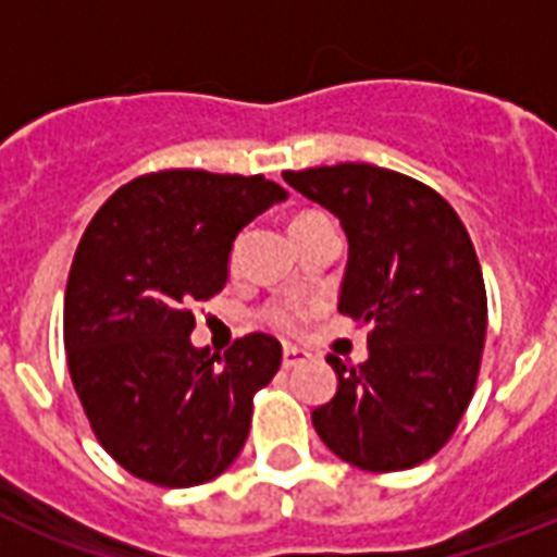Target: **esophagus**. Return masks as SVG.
I'll return each mask as SVG.
<instances>
[{
    "label": "esophagus",
    "mask_w": 557,
    "mask_h": 557,
    "mask_svg": "<svg viewBox=\"0 0 557 557\" xmlns=\"http://www.w3.org/2000/svg\"><path fill=\"white\" fill-rule=\"evenodd\" d=\"M306 361H309V352H304V349H297V347L283 349V367H286V370H292V367L297 364H306Z\"/></svg>",
    "instance_id": "obj_1"
}]
</instances>
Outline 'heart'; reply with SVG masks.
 Instances as JSON below:
<instances>
[{
    "label": "heart",
    "instance_id": "1",
    "mask_svg": "<svg viewBox=\"0 0 557 557\" xmlns=\"http://www.w3.org/2000/svg\"><path fill=\"white\" fill-rule=\"evenodd\" d=\"M318 216H323V213H318V210H306V213L295 216V222H292V225H304V222H312V219H318ZM236 257H239V239H236L234 248H231V265L236 262ZM306 312H309V309L300 304H274L265 309V314H262V318H265V323H269V326H274V330L297 332L300 330V323H304Z\"/></svg>",
    "mask_w": 557,
    "mask_h": 557
}]
</instances>
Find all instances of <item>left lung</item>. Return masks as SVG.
I'll return each instance as SVG.
<instances>
[{"label":"left lung","mask_w":557,"mask_h":557,"mask_svg":"<svg viewBox=\"0 0 557 557\" xmlns=\"http://www.w3.org/2000/svg\"><path fill=\"white\" fill-rule=\"evenodd\" d=\"M283 178L341 219L338 312L370 326L364 364L326 358L338 393L314 407V431L361 471L419 466L454 436L480 375L488 300L474 243L440 193L396 170L347 161Z\"/></svg>","instance_id":"left-lung-1"}]
</instances>
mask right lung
Segmentation results:
<instances>
[{
    "mask_svg": "<svg viewBox=\"0 0 557 557\" xmlns=\"http://www.w3.org/2000/svg\"><path fill=\"white\" fill-rule=\"evenodd\" d=\"M286 199L265 176L159 170L103 201L74 251L63 306L72 384L91 433L144 483L190 488L243 450L253 393L283 361L251 332L196 349L193 306L222 292L236 234Z\"/></svg>",
    "mask_w": 557,
    "mask_h": 557,
    "instance_id": "right-lung-1",
    "label": "right lung"
}]
</instances>
